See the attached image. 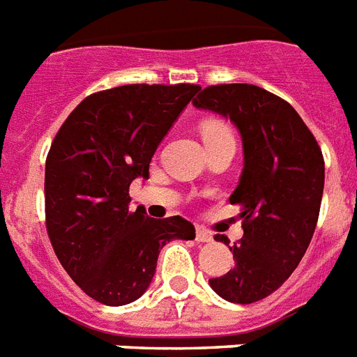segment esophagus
<instances>
[{
  "mask_svg": "<svg viewBox=\"0 0 357 357\" xmlns=\"http://www.w3.org/2000/svg\"><path fill=\"white\" fill-rule=\"evenodd\" d=\"M195 239L199 241V243H210V241H213V236H212V232H208L206 228L197 227Z\"/></svg>",
  "mask_w": 357,
  "mask_h": 357,
  "instance_id": "obj_1",
  "label": "esophagus"
}]
</instances>
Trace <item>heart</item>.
Returning <instances> with one entry per match:
<instances>
[{
  "instance_id": "b5f03b06",
  "label": "heart",
  "mask_w": 357,
  "mask_h": 357,
  "mask_svg": "<svg viewBox=\"0 0 357 357\" xmlns=\"http://www.w3.org/2000/svg\"><path fill=\"white\" fill-rule=\"evenodd\" d=\"M202 138H204V144H206V142H213V139L232 138V132L221 121H206L202 125Z\"/></svg>"
}]
</instances>
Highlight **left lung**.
Returning <instances> with one entry per match:
<instances>
[{"label": "left lung", "instance_id": "1", "mask_svg": "<svg viewBox=\"0 0 357 357\" xmlns=\"http://www.w3.org/2000/svg\"><path fill=\"white\" fill-rule=\"evenodd\" d=\"M193 107L230 119L243 144V171L230 195L241 204L243 238L230 247L236 267L212 278L221 298L258 302L275 293L301 264L317 225L324 160L295 108L255 84L204 88Z\"/></svg>", "mask_w": 357, "mask_h": 357}]
</instances>
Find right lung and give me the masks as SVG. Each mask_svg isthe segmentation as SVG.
Segmentation results:
<instances>
[{
	"instance_id": "1",
	"label": "right lung",
	"mask_w": 357,
	"mask_h": 357,
	"mask_svg": "<svg viewBox=\"0 0 357 357\" xmlns=\"http://www.w3.org/2000/svg\"><path fill=\"white\" fill-rule=\"evenodd\" d=\"M195 84H127L82 99L45 160V223L66 273L93 301L123 306L147 291L160 249L195 239L181 215L130 210L129 188L149 178L151 158Z\"/></svg>"
}]
</instances>
